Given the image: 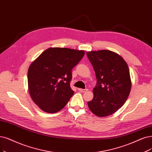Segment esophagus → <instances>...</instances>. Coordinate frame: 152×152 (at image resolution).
<instances>
[{"label": "esophagus", "instance_id": "34e87169", "mask_svg": "<svg viewBox=\"0 0 152 152\" xmlns=\"http://www.w3.org/2000/svg\"><path fill=\"white\" fill-rule=\"evenodd\" d=\"M78 90L82 93H85L88 91V89H81V88H78Z\"/></svg>", "mask_w": 152, "mask_h": 152}]
</instances>
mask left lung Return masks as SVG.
<instances>
[{
	"mask_svg": "<svg viewBox=\"0 0 152 152\" xmlns=\"http://www.w3.org/2000/svg\"><path fill=\"white\" fill-rule=\"evenodd\" d=\"M86 55L97 79L88 107L98 116L111 115L124 104L130 94L132 82L128 64L111 50L88 52Z\"/></svg>",
	"mask_w": 152,
	"mask_h": 152,
	"instance_id": "left-lung-1",
	"label": "left lung"
}]
</instances>
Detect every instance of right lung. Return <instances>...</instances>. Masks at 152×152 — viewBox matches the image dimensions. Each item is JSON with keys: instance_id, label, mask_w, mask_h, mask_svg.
I'll return each instance as SVG.
<instances>
[{"instance_id": "right-lung-1", "label": "right lung", "mask_w": 152, "mask_h": 152, "mask_svg": "<svg viewBox=\"0 0 152 152\" xmlns=\"http://www.w3.org/2000/svg\"><path fill=\"white\" fill-rule=\"evenodd\" d=\"M84 55V50L49 48L31 63L28 88L34 102L42 110L54 113L66 105L75 93L70 87L72 69Z\"/></svg>"}]
</instances>
